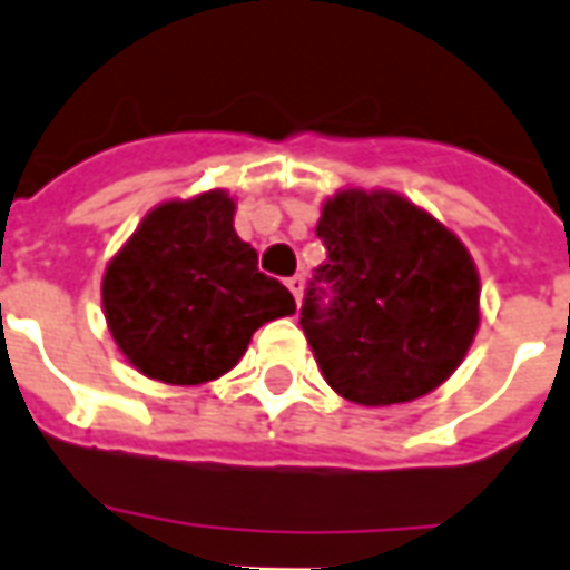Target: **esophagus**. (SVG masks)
<instances>
[{
	"mask_svg": "<svg viewBox=\"0 0 570 570\" xmlns=\"http://www.w3.org/2000/svg\"><path fill=\"white\" fill-rule=\"evenodd\" d=\"M286 286H289V293H293L298 302V298H302V289H305V277H302V274H293V277L286 281Z\"/></svg>",
	"mask_w": 570,
	"mask_h": 570,
	"instance_id": "34e87169",
	"label": "esophagus"
}]
</instances>
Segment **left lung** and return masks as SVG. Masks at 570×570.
<instances>
[{
  "label": "left lung",
  "instance_id": "8db88e82",
  "mask_svg": "<svg viewBox=\"0 0 570 570\" xmlns=\"http://www.w3.org/2000/svg\"><path fill=\"white\" fill-rule=\"evenodd\" d=\"M326 262L302 330L335 394L391 406L452 375L479 326V274L466 247L412 200L338 191L323 204Z\"/></svg>",
  "mask_w": 570,
  "mask_h": 570
}]
</instances>
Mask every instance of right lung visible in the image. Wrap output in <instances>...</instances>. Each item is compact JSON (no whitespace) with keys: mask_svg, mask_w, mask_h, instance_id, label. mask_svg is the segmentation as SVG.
Instances as JSON below:
<instances>
[{"mask_svg":"<svg viewBox=\"0 0 570 570\" xmlns=\"http://www.w3.org/2000/svg\"><path fill=\"white\" fill-rule=\"evenodd\" d=\"M104 311L121 354L164 384H204L244 357L262 323L296 311L235 232V200L204 191L146 216L106 265Z\"/></svg>","mask_w":570,"mask_h":570,"instance_id":"right-lung-1","label":"right lung"}]
</instances>
